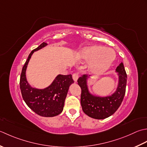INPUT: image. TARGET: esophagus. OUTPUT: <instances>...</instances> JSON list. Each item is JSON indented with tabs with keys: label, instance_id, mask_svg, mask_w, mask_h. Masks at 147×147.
Masks as SVG:
<instances>
[{
	"label": "esophagus",
	"instance_id": "34e87169",
	"mask_svg": "<svg viewBox=\"0 0 147 147\" xmlns=\"http://www.w3.org/2000/svg\"><path fill=\"white\" fill-rule=\"evenodd\" d=\"M72 77H73V79H74V81L77 82L78 79H79V74H77V73H75L72 75Z\"/></svg>",
	"mask_w": 147,
	"mask_h": 147
}]
</instances>
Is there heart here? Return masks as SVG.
Segmentation results:
<instances>
[{
  "mask_svg": "<svg viewBox=\"0 0 147 147\" xmlns=\"http://www.w3.org/2000/svg\"><path fill=\"white\" fill-rule=\"evenodd\" d=\"M115 53L110 48L99 45H93L84 49L77 53L79 60L90 61L88 65L89 72L95 76L105 74L112 67L115 59Z\"/></svg>",
  "mask_w": 147,
  "mask_h": 147,
  "instance_id": "heart-1",
  "label": "heart"
}]
</instances>
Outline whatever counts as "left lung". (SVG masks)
Here are the masks:
<instances>
[{
  "mask_svg": "<svg viewBox=\"0 0 147 147\" xmlns=\"http://www.w3.org/2000/svg\"><path fill=\"white\" fill-rule=\"evenodd\" d=\"M115 72L118 76L116 90L107 96H99L89 91L88 75L84 74L79 78L78 84L81 88L80 103L87 115L95 119H104L113 115L119 109L124 97L127 83V74L123 63L121 62L117 67Z\"/></svg>",
  "mask_w": 147,
  "mask_h": 147,
  "instance_id": "8db88e82",
  "label": "left lung"
}]
</instances>
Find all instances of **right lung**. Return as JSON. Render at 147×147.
<instances>
[{"mask_svg":"<svg viewBox=\"0 0 147 147\" xmlns=\"http://www.w3.org/2000/svg\"><path fill=\"white\" fill-rule=\"evenodd\" d=\"M46 46V42L42 43L30 54L22 68L20 86L23 100L30 109L38 115L51 117L62 112L68 89L74 81L71 74H59L49 86L43 89L33 88L28 83L26 71L30 59L33 53Z\"/></svg>","mask_w":147,"mask_h":147,"instance_id":"1","label":"right lung"}]
</instances>
